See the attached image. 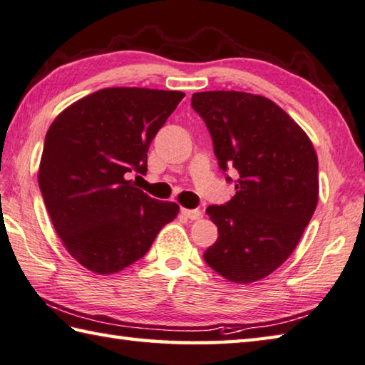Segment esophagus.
Segmentation results:
<instances>
[{"mask_svg": "<svg viewBox=\"0 0 365 365\" xmlns=\"http://www.w3.org/2000/svg\"><path fill=\"white\" fill-rule=\"evenodd\" d=\"M182 215H186V218H189L190 221H195L202 218V212L200 210H189V208H182Z\"/></svg>", "mask_w": 365, "mask_h": 365, "instance_id": "esophagus-1", "label": "esophagus"}]
</instances>
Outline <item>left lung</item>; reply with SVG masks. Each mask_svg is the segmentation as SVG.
Instances as JSON below:
<instances>
[{
  "label": "left lung",
  "instance_id": "left-lung-1",
  "mask_svg": "<svg viewBox=\"0 0 365 365\" xmlns=\"http://www.w3.org/2000/svg\"><path fill=\"white\" fill-rule=\"evenodd\" d=\"M192 107L212 134L220 168L239 175L231 202L207 208L218 226V240L203 258L231 282H257L285 263L314 215V145L302 126L264 96L195 93Z\"/></svg>",
  "mask_w": 365,
  "mask_h": 365
}]
</instances>
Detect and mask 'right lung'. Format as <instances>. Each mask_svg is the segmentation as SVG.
I'll use <instances>...</instances> for the list:
<instances>
[{
	"instance_id": "1",
	"label": "right lung",
	"mask_w": 365,
	"mask_h": 365,
	"mask_svg": "<svg viewBox=\"0 0 365 365\" xmlns=\"http://www.w3.org/2000/svg\"><path fill=\"white\" fill-rule=\"evenodd\" d=\"M149 88L99 89L57 115L44 138L38 184L66 250L101 276L143 258L175 202L155 200L128 173H147V150L184 98Z\"/></svg>"
}]
</instances>
